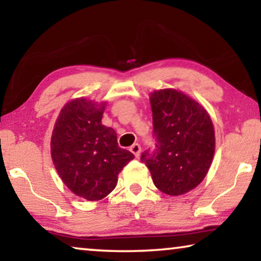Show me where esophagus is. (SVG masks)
I'll return each mask as SVG.
<instances>
[{
    "label": "esophagus",
    "mask_w": 261,
    "mask_h": 261,
    "mask_svg": "<svg viewBox=\"0 0 261 261\" xmlns=\"http://www.w3.org/2000/svg\"><path fill=\"white\" fill-rule=\"evenodd\" d=\"M129 151H130L132 153H133V154L138 158V156L140 155V152H141V147H140V145H139V144H133V145L130 146Z\"/></svg>",
    "instance_id": "obj_1"
}]
</instances>
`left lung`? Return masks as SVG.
<instances>
[{"mask_svg": "<svg viewBox=\"0 0 261 261\" xmlns=\"http://www.w3.org/2000/svg\"><path fill=\"white\" fill-rule=\"evenodd\" d=\"M153 153L145 151L141 162L153 183L170 196L194 190L208 173L215 153V130L201 103L176 89H160L149 95Z\"/></svg>", "mask_w": 261, "mask_h": 261, "instance_id": "8db88e82", "label": "left lung"}]
</instances>
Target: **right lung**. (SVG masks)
Instances as JSON below:
<instances>
[{"label": "right lung", "mask_w": 261, "mask_h": 261, "mask_svg": "<svg viewBox=\"0 0 261 261\" xmlns=\"http://www.w3.org/2000/svg\"><path fill=\"white\" fill-rule=\"evenodd\" d=\"M106 102L80 97L60 110L51 137V156L63 183L78 197L101 201L117 184V176L134 159L119 147L112 127L102 124Z\"/></svg>", "instance_id": "1"}]
</instances>
